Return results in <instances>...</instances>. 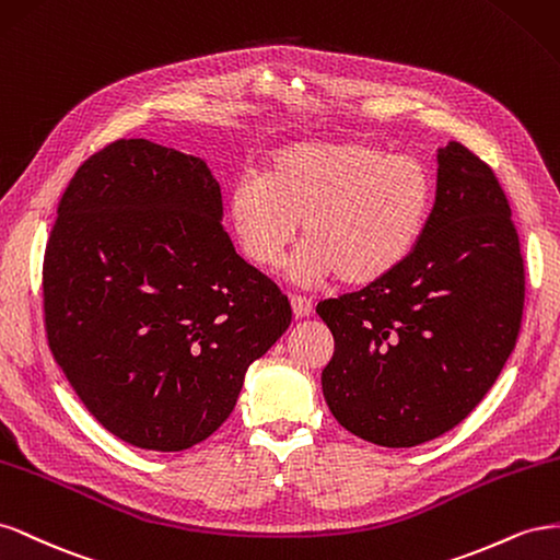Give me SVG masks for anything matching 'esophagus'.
<instances>
[{"instance_id":"1","label":"esophagus","mask_w":560,"mask_h":560,"mask_svg":"<svg viewBox=\"0 0 560 560\" xmlns=\"http://www.w3.org/2000/svg\"><path fill=\"white\" fill-rule=\"evenodd\" d=\"M291 310H293V316H295V318H307L314 307H312V302H310L307 298L293 295V298H291Z\"/></svg>"}]
</instances>
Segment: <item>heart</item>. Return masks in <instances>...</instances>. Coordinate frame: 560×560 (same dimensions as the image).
Returning <instances> with one entry per match:
<instances>
[{"label": "heart", "mask_w": 560, "mask_h": 560, "mask_svg": "<svg viewBox=\"0 0 560 560\" xmlns=\"http://www.w3.org/2000/svg\"><path fill=\"white\" fill-rule=\"evenodd\" d=\"M436 185L412 154H389L369 140H298L267 156L262 175H242L228 199L244 258L277 267L302 220L305 246L289 277L316 285L338 275L349 285L389 277L422 242Z\"/></svg>", "instance_id": "obj_1"}]
</instances>
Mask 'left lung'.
Here are the masks:
<instances>
[{"label": "left lung", "instance_id": "obj_1", "mask_svg": "<svg viewBox=\"0 0 560 560\" xmlns=\"http://www.w3.org/2000/svg\"><path fill=\"white\" fill-rule=\"evenodd\" d=\"M422 242L389 277L318 302L335 351L324 398L351 434L412 448L483 401L516 347L525 275L494 173L451 140Z\"/></svg>", "mask_w": 560, "mask_h": 560}]
</instances>
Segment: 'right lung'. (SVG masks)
Returning a JSON list of instances; mask_svg holds the SVG:
<instances>
[{
    "mask_svg": "<svg viewBox=\"0 0 560 560\" xmlns=\"http://www.w3.org/2000/svg\"><path fill=\"white\" fill-rule=\"evenodd\" d=\"M44 314L93 418L159 453L209 439L248 365L291 326L289 300L222 230L203 159L145 138L112 142L74 173L46 244Z\"/></svg>",
    "mask_w": 560,
    "mask_h": 560,
    "instance_id": "right-lung-1",
    "label": "right lung"
}]
</instances>
